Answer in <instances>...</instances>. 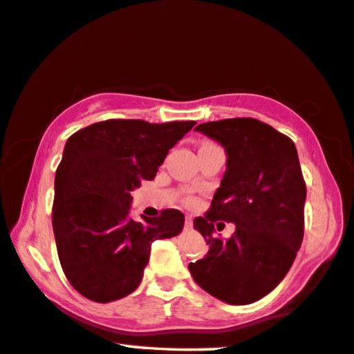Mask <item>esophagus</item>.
<instances>
[{
  "label": "esophagus",
  "mask_w": 354,
  "mask_h": 354,
  "mask_svg": "<svg viewBox=\"0 0 354 354\" xmlns=\"http://www.w3.org/2000/svg\"><path fill=\"white\" fill-rule=\"evenodd\" d=\"M184 227H186V230H190L194 227V221H192V217L190 216H187L186 217V222H184Z\"/></svg>",
  "instance_id": "1"
}]
</instances>
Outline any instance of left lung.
Returning a JSON list of instances; mask_svg holds the SVG:
<instances>
[{
	"label": "left lung",
	"instance_id": "8db88e82",
	"mask_svg": "<svg viewBox=\"0 0 354 354\" xmlns=\"http://www.w3.org/2000/svg\"><path fill=\"white\" fill-rule=\"evenodd\" d=\"M195 131L225 149L227 170L209 211L195 217L209 252L190 263L195 282L227 304H252L277 287L304 236L306 183L295 143L254 118L203 122ZM217 220L237 225L234 236L214 234Z\"/></svg>",
	"mask_w": 354,
	"mask_h": 354
}]
</instances>
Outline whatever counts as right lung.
<instances>
[{"instance_id": "obj_1", "label": "right lung", "mask_w": 354, "mask_h": 354, "mask_svg": "<svg viewBox=\"0 0 354 354\" xmlns=\"http://www.w3.org/2000/svg\"><path fill=\"white\" fill-rule=\"evenodd\" d=\"M194 121L94 122L67 138L55 176L52 212L58 257L72 287L94 302H111L138 288L151 243L183 232L184 214L165 209L133 221V189L154 179Z\"/></svg>"}]
</instances>
